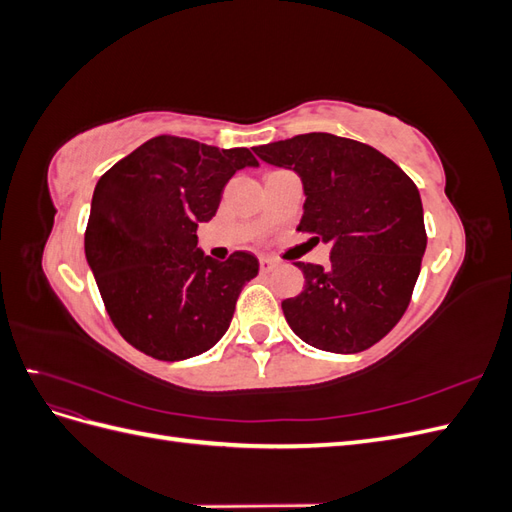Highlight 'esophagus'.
<instances>
[{
    "mask_svg": "<svg viewBox=\"0 0 512 512\" xmlns=\"http://www.w3.org/2000/svg\"><path fill=\"white\" fill-rule=\"evenodd\" d=\"M277 265H280V262H277V260L271 258V256H262V258H260V271H262V273H271Z\"/></svg>",
    "mask_w": 512,
    "mask_h": 512,
    "instance_id": "esophagus-1",
    "label": "esophagus"
}]
</instances>
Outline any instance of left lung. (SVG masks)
Returning <instances> with one entry per match:
<instances>
[{"instance_id": "left-lung-1", "label": "left lung", "mask_w": 512, "mask_h": 512, "mask_svg": "<svg viewBox=\"0 0 512 512\" xmlns=\"http://www.w3.org/2000/svg\"><path fill=\"white\" fill-rule=\"evenodd\" d=\"M254 153L299 175L305 203L297 230L331 245L327 269L297 262L303 292L282 301L290 329L327 352L374 346L404 316L421 273L427 235L416 185L378 149L327 132Z\"/></svg>"}]
</instances>
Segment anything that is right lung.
<instances>
[{"label": "right lung", "instance_id": "right-lung-1", "mask_svg": "<svg viewBox=\"0 0 512 512\" xmlns=\"http://www.w3.org/2000/svg\"><path fill=\"white\" fill-rule=\"evenodd\" d=\"M258 166L250 149L156 136L100 177L85 232L87 265L121 337L153 359L183 361L220 342L258 258L198 247L228 179Z\"/></svg>", "mask_w": 512, "mask_h": 512}]
</instances>
